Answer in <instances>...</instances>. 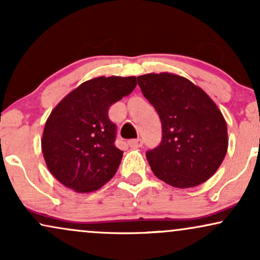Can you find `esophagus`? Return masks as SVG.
I'll list each match as a JSON object with an SVG mask.
<instances>
[{
    "mask_svg": "<svg viewBox=\"0 0 260 260\" xmlns=\"http://www.w3.org/2000/svg\"><path fill=\"white\" fill-rule=\"evenodd\" d=\"M129 145L133 148H140V147L143 146V141L142 139H135V140H130Z\"/></svg>",
    "mask_w": 260,
    "mask_h": 260,
    "instance_id": "esophagus-1",
    "label": "esophagus"
}]
</instances>
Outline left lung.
Masks as SVG:
<instances>
[{"label":"left lung","mask_w":260,"mask_h":260,"mask_svg":"<svg viewBox=\"0 0 260 260\" xmlns=\"http://www.w3.org/2000/svg\"><path fill=\"white\" fill-rule=\"evenodd\" d=\"M137 83L161 121V142L146 153L152 171L176 188L204 183L228 150L226 123L218 107L184 77L148 73L137 77Z\"/></svg>","instance_id":"left-lung-1"}]
</instances>
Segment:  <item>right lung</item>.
Masks as SVG:
<instances>
[{
	"label": "right lung",
	"mask_w": 260,
	"mask_h": 260,
	"mask_svg": "<svg viewBox=\"0 0 260 260\" xmlns=\"http://www.w3.org/2000/svg\"><path fill=\"white\" fill-rule=\"evenodd\" d=\"M136 77H98L63 98L46 121L42 152L60 183L90 193L113 177L123 150L115 146L117 125L108 118L113 104L129 95Z\"/></svg>",
	"instance_id": "1"
}]
</instances>
